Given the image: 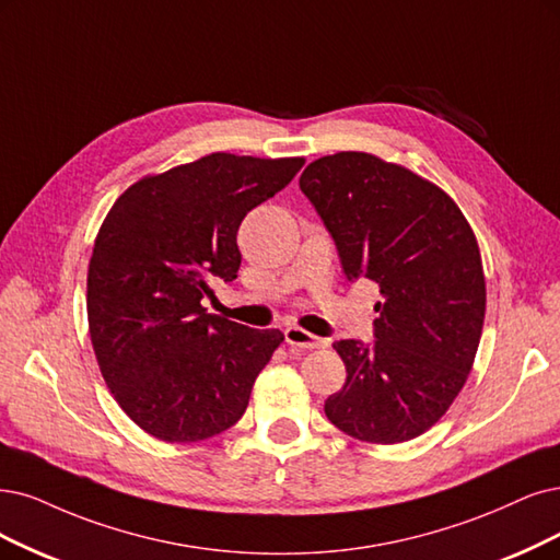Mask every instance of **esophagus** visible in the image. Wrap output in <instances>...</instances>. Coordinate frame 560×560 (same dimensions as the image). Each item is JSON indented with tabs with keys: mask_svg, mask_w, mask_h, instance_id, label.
Listing matches in <instances>:
<instances>
[{
	"mask_svg": "<svg viewBox=\"0 0 560 560\" xmlns=\"http://www.w3.org/2000/svg\"><path fill=\"white\" fill-rule=\"evenodd\" d=\"M283 337H285V343L298 346V348H325L327 346L325 339H320V337H316L312 332H306V329H302L298 325L285 327L283 329Z\"/></svg>",
	"mask_w": 560,
	"mask_h": 560,
	"instance_id": "obj_1",
	"label": "esophagus"
}]
</instances>
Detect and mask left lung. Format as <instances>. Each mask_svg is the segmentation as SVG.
Instances as JSON below:
<instances>
[{"mask_svg": "<svg viewBox=\"0 0 560 560\" xmlns=\"http://www.w3.org/2000/svg\"><path fill=\"white\" fill-rule=\"evenodd\" d=\"M348 281L378 283L374 341L339 339L346 383L325 416L366 443H404L436 424L480 346L487 288L478 240L436 184L364 152L308 163L300 177Z\"/></svg>", "mask_w": 560, "mask_h": 560, "instance_id": "1", "label": "left lung"}]
</instances>
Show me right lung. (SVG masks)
<instances>
[{
	"mask_svg": "<svg viewBox=\"0 0 560 560\" xmlns=\"http://www.w3.org/2000/svg\"><path fill=\"white\" fill-rule=\"evenodd\" d=\"M304 159L207 154L144 177L103 221L88 272L90 337L121 410L154 439L196 443L233 427L283 341L207 314L237 279L242 219L291 184Z\"/></svg>",
	"mask_w": 560,
	"mask_h": 560,
	"instance_id": "obj_1",
	"label": "right lung"
}]
</instances>
